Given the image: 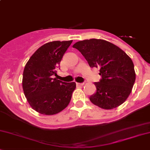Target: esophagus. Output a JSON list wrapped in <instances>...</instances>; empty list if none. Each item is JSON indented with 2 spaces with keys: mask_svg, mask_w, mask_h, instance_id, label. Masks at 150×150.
<instances>
[{
  "mask_svg": "<svg viewBox=\"0 0 150 150\" xmlns=\"http://www.w3.org/2000/svg\"><path fill=\"white\" fill-rule=\"evenodd\" d=\"M84 84V83H76V86H83Z\"/></svg>",
  "mask_w": 150,
  "mask_h": 150,
  "instance_id": "esophagus-1",
  "label": "esophagus"
}]
</instances>
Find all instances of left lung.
I'll use <instances>...</instances> for the list:
<instances>
[{"label":"left lung","mask_w":150,"mask_h":150,"mask_svg":"<svg viewBox=\"0 0 150 150\" xmlns=\"http://www.w3.org/2000/svg\"><path fill=\"white\" fill-rule=\"evenodd\" d=\"M92 68H100L102 79L95 82L97 92L89 98L95 105L111 110L123 104L129 98L136 79L132 60L123 50L108 41L90 39L73 45Z\"/></svg>","instance_id":"1"}]
</instances>
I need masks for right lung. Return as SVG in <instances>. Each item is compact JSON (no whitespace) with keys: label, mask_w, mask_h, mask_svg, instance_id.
<instances>
[{"label":"right lung","mask_w":150,"mask_h":150,"mask_svg":"<svg viewBox=\"0 0 150 150\" xmlns=\"http://www.w3.org/2000/svg\"><path fill=\"white\" fill-rule=\"evenodd\" d=\"M72 40L52 41L38 49L27 61L23 72L22 87L32 108L52 115L66 108L76 89V83L52 79L57 75L63 55Z\"/></svg>","instance_id":"1"}]
</instances>
